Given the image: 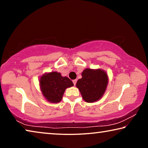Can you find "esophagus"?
Masks as SVG:
<instances>
[{"label":"esophagus","mask_w":148,"mask_h":148,"mask_svg":"<svg viewBox=\"0 0 148 148\" xmlns=\"http://www.w3.org/2000/svg\"><path fill=\"white\" fill-rule=\"evenodd\" d=\"M72 82H73V84H74V86H76V82H77V79H74L73 81H72Z\"/></svg>","instance_id":"obj_1"}]
</instances>
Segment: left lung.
I'll list each match as a JSON object with an SVG mask.
<instances>
[{
    "instance_id": "1",
    "label": "left lung",
    "mask_w": 148,
    "mask_h": 148,
    "mask_svg": "<svg viewBox=\"0 0 148 148\" xmlns=\"http://www.w3.org/2000/svg\"><path fill=\"white\" fill-rule=\"evenodd\" d=\"M82 77L77 80L76 87L79 89L85 101L93 102L98 101L104 93L108 85V76L102 70L85 69Z\"/></svg>"
}]
</instances>
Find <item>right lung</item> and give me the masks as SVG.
Masks as SVG:
<instances>
[{"instance_id": "1", "label": "right lung", "mask_w": 148, "mask_h": 148, "mask_svg": "<svg viewBox=\"0 0 148 148\" xmlns=\"http://www.w3.org/2000/svg\"><path fill=\"white\" fill-rule=\"evenodd\" d=\"M40 85L45 98L53 103L61 101L65 89L74 86L69 77H62L57 72L43 75L40 79Z\"/></svg>"}]
</instances>
